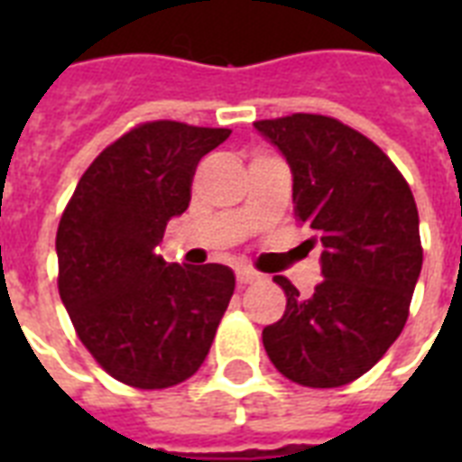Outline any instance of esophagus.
<instances>
[{
    "mask_svg": "<svg viewBox=\"0 0 462 462\" xmlns=\"http://www.w3.org/2000/svg\"><path fill=\"white\" fill-rule=\"evenodd\" d=\"M261 281V275L252 268H237V282L239 285H252V282Z\"/></svg>",
    "mask_w": 462,
    "mask_h": 462,
    "instance_id": "1",
    "label": "esophagus"
}]
</instances>
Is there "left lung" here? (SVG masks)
<instances>
[{"mask_svg":"<svg viewBox=\"0 0 462 462\" xmlns=\"http://www.w3.org/2000/svg\"><path fill=\"white\" fill-rule=\"evenodd\" d=\"M292 170L295 217L321 245L323 281L263 328L275 369L309 388H337L379 362L408 321L422 271L415 196L374 141L323 115L254 122Z\"/></svg>","mask_w":462,"mask_h":462,"instance_id":"obj_1","label":"left lung"}]
</instances>
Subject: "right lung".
<instances>
[{"instance_id":"right-lung-1","label":"right lung","mask_w":462,"mask_h":462,"mask_svg":"<svg viewBox=\"0 0 462 462\" xmlns=\"http://www.w3.org/2000/svg\"><path fill=\"white\" fill-rule=\"evenodd\" d=\"M230 129L146 122L97 155L57 230L60 297L96 362L134 388H170L199 372L235 292L220 263L160 256L167 223Z\"/></svg>"}]
</instances>
